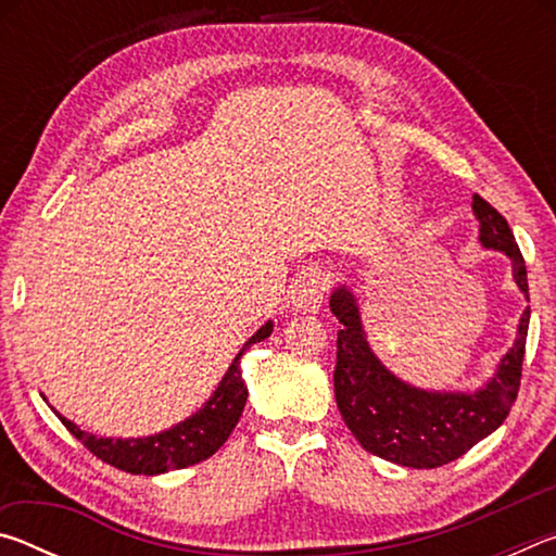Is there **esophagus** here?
Instances as JSON below:
<instances>
[{"label": "esophagus", "instance_id": "obj_1", "mask_svg": "<svg viewBox=\"0 0 556 556\" xmlns=\"http://www.w3.org/2000/svg\"><path fill=\"white\" fill-rule=\"evenodd\" d=\"M328 271L321 267H308L299 275L291 289V306L301 314H316L324 304L326 289H328Z\"/></svg>", "mask_w": 556, "mask_h": 556}]
</instances>
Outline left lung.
<instances>
[{"label": "left lung", "instance_id": "obj_1", "mask_svg": "<svg viewBox=\"0 0 556 556\" xmlns=\"http://www.w3.org/2000/svg\"><path fill=\"white\" fill-rule=\"evenodd\" d=\"M478 240L505 252L513 279L527 296V269L510 225L481 195H473ZM331 314L341 321L336 341L333 390L345 427L365 451L407 468H439L503 425L517 400L530 306L520 316L517 338L497 372L476 392H429L407 384L384 368L365 338L357 299L345 285L331 294Z\"/></svg>", "mask_w": 556, "mask_h": 556}]
</instances>
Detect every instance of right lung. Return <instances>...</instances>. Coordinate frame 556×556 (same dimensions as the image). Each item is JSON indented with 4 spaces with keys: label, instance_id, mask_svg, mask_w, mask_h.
<instances>
[{
    "label": "right lung",
    "instance_id": "right-lung-1",
    "mask_svg": "<svg viewBox=\"0 0 556 556\" xmlns=\"http://www.w3.org/2000/svg\"><path fill=\"white\" fill-rule=\"evenodd\" d=\"M271 333V321H267L260 331L242 345V351L235 355L228 372L220 380L218 390L213 397L203 404V407L176 427L159 431L154 437H139V439H108L96 437L83 431L71 419L59 414L63 427L86 446L92 456H98L105 464L115 466L119 470L135 476H159L166 470L188 468L193 464H201L208 456L218 451L228 437L232 434L235 425L242 417L244 402H248V384L242 380L240 372V357L252 343L265 341ZM46 400V397H43Z\"/></svg>",
    "mask_w": 556,
    "mask_h": 556
}]
</instances>
